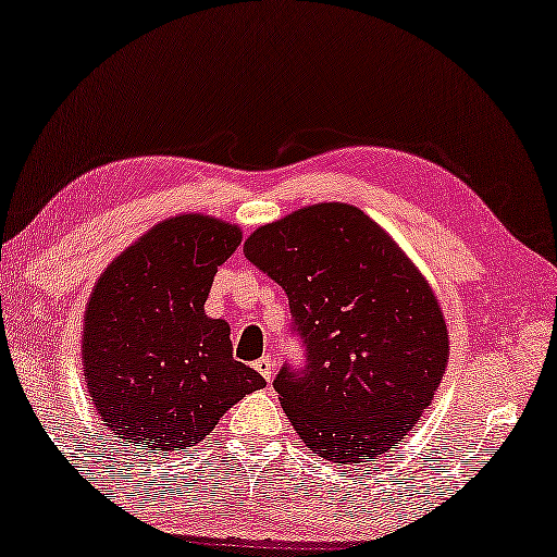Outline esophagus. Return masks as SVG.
I'll return each instance as SVG.
<instances>
[{
    "label": "esophagus",
    "mask_w": 557,
    "mask_h": 557,
    "mask_svg": "<svg viewBox=\"0 0 557 557\" xmlns=\"http://www.w3.org/2000/svg\"><path fill=\"white\" fill-rule=\"evenodd\" d=\"M257 372L267 382H271L273 375H276V372H273V360L269 358V355H263V358L257 362Z\"/></svg>",
    "instance_id": "34e87169"
}]
</instances>
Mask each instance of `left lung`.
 <instances>
[{"label": "left lung", "instance_id": "1", "mask_svg": "<svg viewBox=\"0 0 557 557\" xmlns=\"http://www.w3.org/2000/svg\"><path fill=\"white\" fill-rule=\"evenodd\" d=\"M244 257L286 290L306 345L304 370L273 380L304 444L341 467L395 449L449 362L430 281L375 219L343 202L259 226Z\"/></svg>", "mask_w": 557, "mask_h": 557}]
</instances>
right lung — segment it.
I'll return each mask as SVG.
<instances>
[{"label":"right lung","mask_w":557,"mask_h":557,"mask_svg":"<svg viewBox=\"0 0 557 557\" xmlns=\"http://www.w3.org/2000/svg\"><path fill=\"white\" fill-rule=\"evenodd\" d=\"M242 244L236 224L177 214L108 263L81 335L88 395L127 449L197 446L230 407L267 385L232 355L230 323L205 313L214 273Z\"/></svg>","instance_id":"right-lung-1"}]
</instances>
